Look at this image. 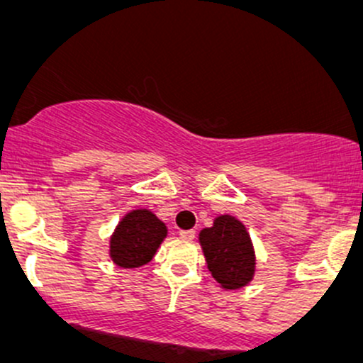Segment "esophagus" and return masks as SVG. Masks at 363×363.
<instances>
[{
    "label": "esophagus",
    "mask_w": 363,
    "mask_h": 363,
    "mask_svg": "<svg viewBox=\"0 0 363 363\" xmlns=\"http://www.w3.org/2000/svg\"><path fill=\"white\" fill-rule=\"evenodd\" d=\"M179 235H181L182 239H194L196 230L194 228H189V230H179Z\"/></svg>",
    "instance_id": "34e87169"
}]
</instances>
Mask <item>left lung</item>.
Masks as SVG:
<instances>
[{"label":"left lung","instance_id":"8db88e82","mask_svg":"<svg viewBox=\"0 0 363 363\" xmlns=\"http://www.w3.org/2000/svg\"><path fill=\"white\" fill-rule=\"evenodd\" d=\"M208 269L223 289L234 290L247 285L254 274V251L251 237L239 220L223 215L213 227L199 234Z\"/></svg>","mask_w":363,"mask_h":363}]
</instances>
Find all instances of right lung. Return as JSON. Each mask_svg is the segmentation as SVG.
Here are the masks:
<instances>
[{
  "instance_id": "1",
  "label": "right lung",
  "mask_w": 363,
  "mask_h": 363,
  "mask_svg": "<svg viewBox=\"0 0 363 363\" xmlns=\"http://www.w3.org/2000/svg\"><path fill=\"white\" fill-rule=\"evenodd\" d=\"M167 235L164 222L148 210H135L121 220L111 239L112 261L123 268H138L155 256Z\"/></svg>"
}]
</instances>
